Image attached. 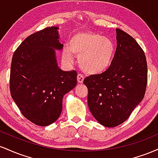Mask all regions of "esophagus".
Instances as JSON below:
<instances>
[{
	"label": "esophagus",
	"instance_id": "1",
	"mask_svg": "<svg viewBox=\"0 0 158 158\" xmlns=\"http://www.w3.org/2000/svg\"><path fill=\"white\" fill-rule=\"evenodd\" d=\"M84 79H85V77L82 74L79 73L77 75V81L79 83H82L83 81H84Z\"/></svg>",
	"mask_w": 158,
	"mask_h": 158
}]
</instances>
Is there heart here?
I'll return each mask as SVG.
<instances>
[{
	"instance_id": "b5f03b06",
	"label": "heart",
	"mask_w": 158,
	"mask_h": 158,
	"mask_svg": "<svg viewBox=\"0 0 158 158\" xmlns=\"http://www.w3.org/2000/svg\"><path fill=\"white\" fill-rule=\"evenodd\" d=\"M73 53L79 56L81 68L87 73L99 74L109 68L113 62L115 46L110 39L91 32H80L70 38L68 48L63 50V58L70 62Z\"/></svg>"
}]
</instances>
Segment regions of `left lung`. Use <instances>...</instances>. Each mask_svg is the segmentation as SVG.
<instances>
[{"label": "left lung", "instance_id": "8db88e82", "mask_svg": "<svg viewBox=\"0 0 158 158\" xmlns=\"http://www.w3.org/2000/svg\"><path fill=\"white\" fill-rule=\"evenodd\" d=\"M117 49L113 62L102 73L84 79L90 113L102 126L115 127L130 117L143 100L148 79L147 62L135 39L116 29Z\"/></svg>", "mask_w": 158, "mask_h": 158}]
</instances>
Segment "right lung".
<instances>
[{"label":"right lung","instance_id":"obj_1","mask_svg":"<svg viewBox=\"0 0 158 158\" xmlns=\"http://www.w3.org/2000/svg\"><path fill=\"white\" fill-rule=\"evenodd\" d=\"M58 29L47 27L28 36L14 52L11 64V96L23 117L40 126L57 120L63 97L77 83L76 70L58 67L55 50L63 48Z\"/></svg>","mask_w":158,"mask_h":158}]
</instances>
